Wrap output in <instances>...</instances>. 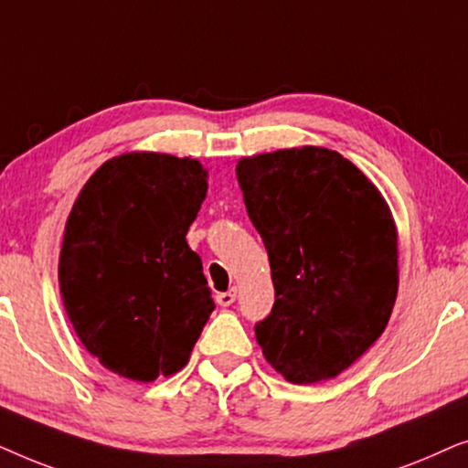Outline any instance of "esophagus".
<instances>
[{
  "label": "esophagus",
  "instance_id": "34e87169",
  "mask_svg": "<svg viewBox=\"0 0 468 468\" xmlns=\"http://www.w3.org/2000/svg\"><path fill=\"white\" fill-rule=\"evenodd\" d=\"M234 300H236V290L217 293V304H221V306H229L234 303Z\"/></svg>",
  "mask_w": 468,
  "mask_h": 468
}]
</instances>
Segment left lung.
Returning a JSON list of instances; mask_svg holds the SVG:
<instances>
[{
  "label": "left lung",
  "mask_w": 468,
  "mask_h": 468,
  "mask_svg": "<svg viewBox=\"0 0 468 468\" xmlns=\"http://www.w3.org/2000/svg\"><path fill=\"white\" fill-rule=\"evenodd\" d=\"M236 178L274 283L271 315L255 325L261 354L290 383L335 379L392 315V210L360 168L324 146L242 157Z\"/></svg>",
  "instance_id": "8db88e82"
}]
</instances>
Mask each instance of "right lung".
I'll list each match as a JSON object with an SVG mask.
<instances>
[{
  "label": "right lung",
  "instance_id": "right-lung-1",
  "mask_svg": "<svg viewBox=\"0 0 468 468\" xmlns=\"http://www.w3.org/2000/svg\"><path fill=\"white\" fill-rule=\"evenodd\" d=\"M207 189L197 159L132 151L101 164L69 210L63 306L85 349L119 377L178 373L215 309L185 239Z\"/></svg>",
  "mask_w": 468,
  "mask_h": 468
}]
</instances>
